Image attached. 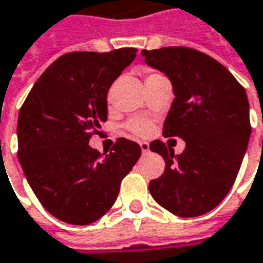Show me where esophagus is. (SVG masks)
I'll list each match as a JSON object with an SVG mask.
<instances>
[{
	"mask_svg": "<svg viewBox=\"0 0 263 263\" xmlns=\"http://www.w3.org/2000/svg\"><path fill=\"white\" fill-rule=\"evenodd\" d=\"M140 147H141V152H143V154H147V152L151 151L149 143H146V141H141V143H140Z\"/></svg>",
	"mask_w": 263,
	"mask_h": 263,
	"instance_id": "34e87169",
	"label": "esophagus"
}]
</instances>
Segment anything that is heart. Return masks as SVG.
Listing matches in <instances>:
<instances>
[{
	"label": "heart",
	"instance_id": "b5f03b06",
	"mask_svg": "<svg viewBox=\"0 0 263 263\" xmlns=\"http://www.w3.org/2000/svg\"><path fill=\"white\" fill-rule=\"evenodd\" d=\"M152 75H156V73H152ZM152 75H149V77H152ZM128 129L134 132L135 135H147L151 131V125L146 120H132L128 123Z\"/></svg>",
	"mask_w": 263,
	"mask_h": 263
}]
</instances>
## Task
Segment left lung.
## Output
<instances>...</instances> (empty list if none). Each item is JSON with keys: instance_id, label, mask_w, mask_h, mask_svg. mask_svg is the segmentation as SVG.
Segmentation results:
<instances>
[{"instance_id": "8db88e82", "label": "left lung", "mask_w": 263, "mask_h": 263, "mask_svg": "<svg viewBox=\"0 0 263 263\" xmlns=\"http://www.w3.org/2000/svg\"><path fill=\"white\" fill-rule=\"evenodd\" d=\"M141 55L173 85L162 135L185 141L180 155L161 140L151 143L165 170L149 191L172 214L199 217L226 197L238 176L251 134L247 93L221 63L197 49L168 46Z\"/></svg>"}]
</instances>
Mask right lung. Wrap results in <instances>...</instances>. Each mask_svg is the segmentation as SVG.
Segmentation results:
<instances>
[{
	"label": "right lung",
	"instance_id": "add662e5",
	"mask_svg": "<svg viewBox=\"0 0 263 263\" xmlns=\"http://www.w3.org/2000/svg\"><path fill=\"white\" fill-rule=\"evenodd\" d=\"M135 54V48L64 54L40 75L21 107L17 158L24 175L43 208L64 223L99 220L141 155L126 138L105 156L88 146L107 120L111 84Z\"/></svg>",
	"mask_w": 263,
	"mask_h": 263
}]
</instances>
